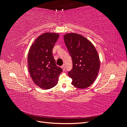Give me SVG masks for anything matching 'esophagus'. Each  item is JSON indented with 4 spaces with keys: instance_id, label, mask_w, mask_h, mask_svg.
<instances>
[{
    "instance_id": "obj_1",
    "label": "esophagus",
    "mask_w": 127,
    "mask_h": 127,
    "mask_svg": "<svg viewBox=\"0 0 127 127\" xmlns=\"http://www.w3.org/2000/svg\"><path fill=\"white\" fill-rule=\"evenodd\" d=\"M61 68H62V69H63V70L64 71V70H65V66H64V64H63L62 66H61Z\"/></svg>"
}]
</instances>
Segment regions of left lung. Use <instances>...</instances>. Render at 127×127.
<instances>
[{"label": "left lung", "mask_w": 127, "mask_h": 127, "mask_svg": "<svg viewBox=\"0 0 127 127\" xmlns=\"http://www.w3.org/2000/svg\"><path fill=\"white\" fill-rule=\"evenodd\" d=\"M64 39L72 60V68L68 74L72 85L82 89L88 87L95 81L100 67L96 50L89 40L78 34H66Z\"/></svg>", "instance_id": "left-lung-1"}]
</instances>
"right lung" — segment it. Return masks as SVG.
Listing matches in <instances>:
<instances>
[{
	"label": "right lung",
	"mask_w": 127,
	"mask_h": 127,
	"mask_svg": "<svg viewBox=\"0 0 127 127\" xmlns=\"http://www.w3.org/2000/svg\"><path fill=\"white\" fill-rule=\"evenodd\" d=\"M58 33H45L31 46L28 57V69L34 83L44 90L55 86L62 68L57 66L52 49L58 39Z\"/></svg>",
	"instance_id": "1"
}]
</instances>
